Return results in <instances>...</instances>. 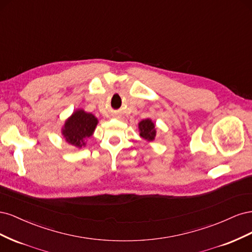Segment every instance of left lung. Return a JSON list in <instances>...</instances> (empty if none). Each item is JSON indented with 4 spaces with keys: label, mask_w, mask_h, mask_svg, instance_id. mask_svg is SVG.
<instances>
[{
    "label": "left lung",
    "mask_w": 252,
    "mask_h": 252,
    "mask_svg": "<svg viewBox=\"0 0 252 252\" xmlns=\"http://www.w3.org/2000/svg\"><path fill=\"white\" fill-rule=\"evenodd\" d=\"M139 130H140V135L144 140H146L147 142H151L155 140L157 130L155 128V124L152 123V121L150 119H146L140 122Z\"/></svg>",
    "instance_id": "8db88e82"
}]
</instances>
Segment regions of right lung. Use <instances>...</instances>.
<instances>
[{
  "label": "right lung",
  "mask_w": 252,
  "mask_h": 252,
  "mask_svg": "<svg viewBox=\"0 0 252 252\" xmlns=\"http://www.w3.org/2000/svg\"><path fill=\"white\" fill-rule=\"evenodd\" d=\"M97 122V119L93 113L78 109L66 120L62 129V134L66 142L81 148L86 145L85 140L94 134Z\"/></svg>",
  "instance_id": "right-lung-1"
}]
</instances>
